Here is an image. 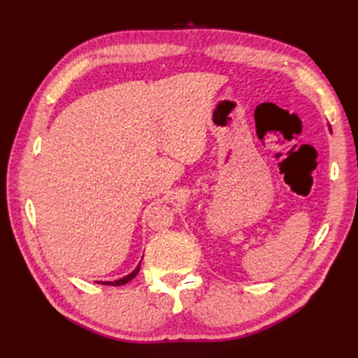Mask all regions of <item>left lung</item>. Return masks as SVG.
Instances as JSON below:
<instances>
[{"instance_id":"obj_1","label":"left lung","mask_w":358,"mask_h":358,"mask_svg":"<svg viewBox=\"0 0 358 358\" xmlns=\"http://www.w3.org/2000/svg\"><path fill=\"white\" fill-rule=\"evenodd\" d=\"M329 129H331V127H329Z\"/></svg>"}]
</instances>
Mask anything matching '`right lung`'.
<instances>
[{"mask_svg":"<svg viewBox=\"0 0 358 358\" xmlns=\"http://www.w3.org/2000/svg\"><path fill=\"white\" fill-rule=\"evenodd\" d=\"M140 264H141V262H140L138 264H136V268H135L131 273H127V275H124L123 278H118V280H113V281H96V283L108 285V286H121V285H126V283H129V281H131L132 278H135L136 273L140 272Z\"/></svg>","mask_w":358,"mask_h":358,"instance_id":"right-lung-1","label":"right lung"}]
</instances>
